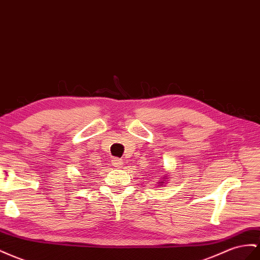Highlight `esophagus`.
Wrapping results in <instances>:
<instances>
[{
    "label": "esophagus",
    "mask_w": 260,
    "mask_h": 260,
    "mask_svg": "<svg viewBox=\"0 0 260 260\" xmlns=\"http://www.w3.org/2000/svg\"><path fill=\"white\" fill-rule=\"evenodd\" d=\"M111 164H113L115 167H120L123 164V160L121 158H113Z\"/></svg>",
    "instance_id": "obj_1"
}]
</instances>
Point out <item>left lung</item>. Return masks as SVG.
<instances>
[{
  "mask_svg": "<svg viewBox=\"0 0 260 260\" xmlns=\"http://www.w3.org/2000/svg\"><path fill=\"white\" fill-rule=\"evenodd\" d=\"M162 184H164V182H162Z\"/></svg>",
  "mask_w": 260,
  "mask_h": 260,
  "instance_id": "left-lung-1",
  "label": "left lung"
}]
</instances>
